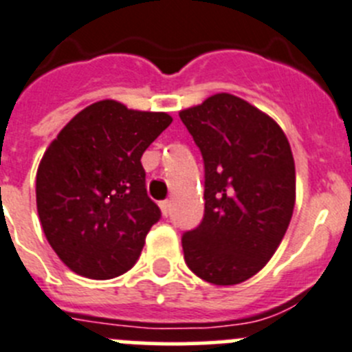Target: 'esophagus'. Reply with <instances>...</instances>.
I'll list each match as a JSON object with an SVG mask.
<instances>
[{"label":"esophagus","mask_w":352,"mask_h":352,"mask_svg":"<svg viewBox=\"0 0 352 352\" xmlns=\"http://www.w3.org/2000/svg\"><path fill=\"white\" fill-rule=\"evenodd\" d=\"M160 208H161V213H163V217H168L170 215V208H172V203H170L168 199H166V201H161Z\"/></svg>","instance_id":"obj_1"}]
</instances>
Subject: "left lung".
Listing matches in <instances>:
<instances>
[{
    "mask_svg": "<svg viewBox=\"0 0 352 352\" xmlns=\"http://www.w3.org/2000/svg\"><path fill=\"white\" fill-rule=\"evenodd\" d=\"M179 116L205 161V215L182 236L186 264L208 283H243L267 264L292 221L290 144L271 116L231 94Z\"/></svg>",
    "mask_w": 352,
    "mask_h": 352,
    "instance_id": "left-lung-1",
    "label": "left lung"
}]
</instances>
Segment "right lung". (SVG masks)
<instances>
[{
  "mask_svg": "<svg viewBox=\"0 0 352 352\" xmlns=\"http://www.w3.org/2000/svg\"><path fill=\"white\" fill-rule=\"evenodd\" d=\"M170 123L166 113L107 98L80 111L45 151L36 206L48 243L71 271L111 280L133 267L161 217L140 157Z\"/></svg>",
  "mask_w": 352,
  "mask_h": 352,
  "instance_id": "right-lung-1",
  "label": "right lung"
}]
</instances>
